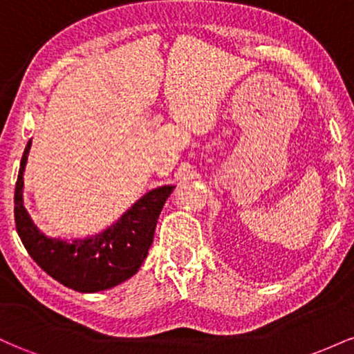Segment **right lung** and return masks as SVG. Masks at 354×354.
Wrapping results in <instances>:
<instances>
[{
    "label": "right lung",
    "mask_w": 354,
    "mask_h": 354,
    "mask_svg": "<svg viewBox=\"0 0 354 354\" xmlns=\"http://www.w3.org/2000/svg\"><path fill=\"white\" fill-rule=\"evenodd\" d=\"M31 140L24 148L15 188V223L24 248L43 271L80 293L109 290L131 278L143 265L153 243L158 218L173 185L154 188L98 234L68 241L39 231L23 205V173Z\"/></svg>",
    "instance_id": "right-lung-1"
}]
</instances>
